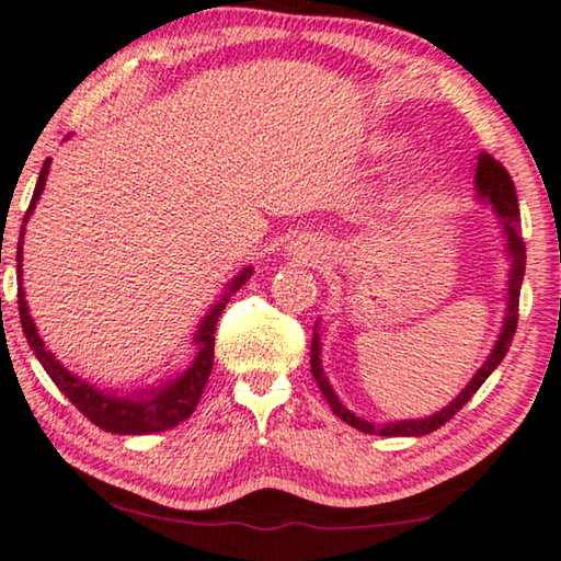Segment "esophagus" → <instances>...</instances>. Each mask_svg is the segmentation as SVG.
Returning a JSON list of instances; mask_svg holds the SVG:
<instances>
[{"instance_id": "esophagus-1", "label": "esophagus", "mask_w": 561, "mask_h": 561, "mask_svg": "<svg viewBox=\"0 0 561 561\" xmlns=\"http://www.w3.org/2000/svg\"><path fill=\"white\" fill-rule=\"evenodd\" d=\"M289 254L297 259L299 264H320V259L325 256V243L318 239H307V236H299L297 241L289 243Z\"/></svg>"}]
</instances>
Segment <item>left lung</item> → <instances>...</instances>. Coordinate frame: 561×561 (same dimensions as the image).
Instances as JSON below:
<instances>
[{
    "label": "left lung",
    "mask_w": 561,
    "mask_h": 561,
    "mask_svg": "<svg viewBox=\"0 0 561 561\" xmlns=\"http://www.w3.org/2000/svg\"><path fill=\"white\" fill-rule=\"evenodd\" d=\"M476 191L478 198L491 203L495 216H499V224L503 226V236H506V249L511 256V274H508V289H506V318H503V328L499 341H495L491 356L485 358L483 366L478 368V374L470 378V383L457 393V397L449 401V404L442 409V412H435L432 416H424V420H401V422H386V424H374L360 420L351 412L348 407L341 404L337 393L330 386L325 370H322V358H320V335H318V325H314V335H312V348H310V368L314 381H318L322 397L328 399L330 409H333L335 416H341L345 424L356 427L366 435H381V437H422L430 435V432L439 430L442 424L453 420V416L460 412V409L468 404L488 376L499 368V363L506 358V353L511 348V341H514L516 333V322H518V295H520V282H524V272H526V247L524 239H520V210H518V198H516V187L514 180L506 172V168L499 160H493L491 154H480L478 157V170H476Z\"/></svg>",
    "instance_id": "left-lung-1"
}]
</instances>
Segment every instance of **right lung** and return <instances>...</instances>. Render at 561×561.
<instances>
[{"label": "right lung", "instance_id": "right-lung-1", "mask_svg": "<svg viewBox=\"0 0 561 561\" xmlns=\"http://www.w3.org/2000/svg\"><path fill=\"white\" fill-rule=\"evenodd\" d=\"M50 172V160H45L41 178H37L33 201H30V208L25 213L27 224L30 213L35 210V203L41 201V195L45 191V178ZM22 236H25V226L20 231V243H18V272L22 277ZM251 277V266L243 270L239 277H233V282H228L226 295L218 299L216 305L210 307L208 314L201 320L198 333H195V345H198V353L191 366H187L183 374L170 378L154 389H145L131 393V397H119L116 391H101L96 386L85 383L83 378H78L76 374L62 366L60 360H55L50 351H45L43 337L37 335V328L33 318H30L27 310V299H25V289H22V282L18 287V305H20V322H22V333H25L30 348H33L35 358L43 363V368L47 370V376L53 378V383L66 393L68 401H73V407L81 412L85 420H91L99 430L112 432V435H152V432H164L172 430L175 424L187 420L198 407L201 393L208 383V376L213 370V345H216V322L220 318V312L226 310V302L231 299L236 289H241V284Z\"/></svg>", "mask_w": 561, "mask_h": 561}]
</instances>
